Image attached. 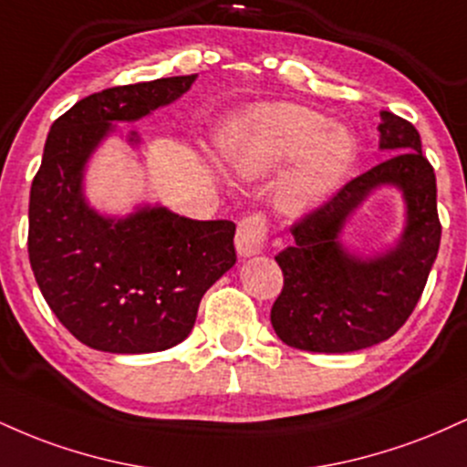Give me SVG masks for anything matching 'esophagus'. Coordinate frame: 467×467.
<instances>
[{"label":"esophagus","instance_id":"esophagus-1","mask_svg":"<svg viewBox=\"0 0 467 467\" xmlns=\"http://www.w3.org/2000/svg\"><path fill=\"white\" fill-rule=\"evenodd\" d=\"M267 239V219L259 213L244 217L234 234V245H237L239 256H254L264 250Z\"/></svg>","mask_w":467,"mask_h":467}]
</instances>
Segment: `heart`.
Instances as JSON below:
<instances>
[{
  "instance_id": "b5f03b06",
  "label": "heart",
  "mask_w": 467,
  "mask_h": 467,
  "mask_svg": "<svg viewBox=\"0 0 467 467\" xmlns=\"http://www.w3.org/2000/svg\"><path fill=\"white\" fill-rule=\"evenodd\" d=\"M356 153L349 130L289 103L252 109L223 140V155L241 175H259L296 160L275 191L276 206L285 213H305L329 200L351 173Z\"/></svg>"
}]
</instances>
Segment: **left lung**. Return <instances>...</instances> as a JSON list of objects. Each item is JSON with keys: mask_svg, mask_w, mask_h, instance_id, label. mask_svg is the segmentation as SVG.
Here are the masks:
<instances>
[{"mask_svg": "<svg viewBox=\"0 0 467 467\" xmlns=\"http://www.w3.org/2000/svg\"><path fill=\"white\" fill-rule=\"evenodd\" d=\"M379 149L393 155L294 223V244L275 256L283 289L270 320L289 347L349 353L389 340L409 320L426 287L441 241L435 171L409 120L390 111H379ZM382 185H393L405 197V230L393 249L360 257L341 245L339 234Z\"/></svg>", "mask_w": 467, "mask_h": 467, "instance_id": "left-lung-1", "label": "left lung"}]
</instances>
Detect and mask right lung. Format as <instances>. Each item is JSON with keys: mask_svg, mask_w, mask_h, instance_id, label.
Returning <instances> with one entry per match:
<instances>
[{"mask_svg": "<svg viewBox=\"0 0 467 467\" xmlns=\"http://www.w3.org/2000/svg\"><path fill=\"white\" fill-rule=\"evenodd\" d=\"M197 74L120 85L57 118L32 180L28 256L63 327L109 353H153L191 334L202 296L237 261L234 223L197 222L164 206L107 217L85 200V166L116 131L189 92ZM130 142L138 144L136 131Z\"/></svg>", "mask_w": 467, "mask_h": 467, "instance_id": "obj_1", "label": "right lung"}]
</instances>
